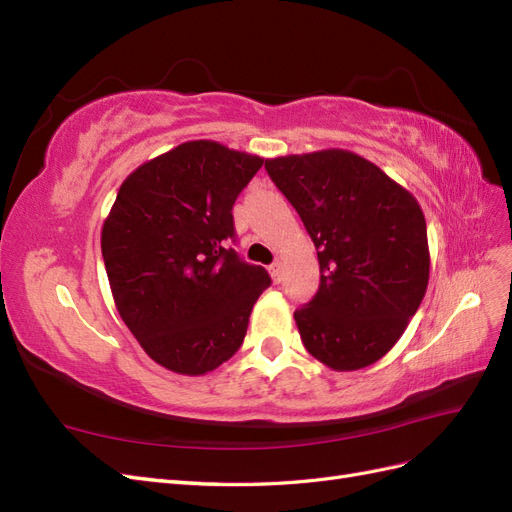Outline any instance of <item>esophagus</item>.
I'll list each match as a JSON object with an SVG mask.
<instances>
[{"label":"esophagus","instance_id":"esophagus-1","mask_svg":"<svg viewBox=\"0 0 512 512\" xmlns=\"http://www.w3.org/2000/svg\"><path fill=\"white\" fill-rule=\"evenodd\" d=\"M269 273H271L275 284L282 282V265H280V262H273V265L269 267Z\"/></svg>","mask_w":512,"mask_h":512}]
</instances>
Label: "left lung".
I'll return each mask as SVG.
<instances>
[{"label": "left lung", "instance_id": "left-lung-1", "mask_svg": "<svg viewBox=\"0 0 512 512\" xmlns=\"http://www.w3.org/2000/svg\"><path fill=\"white\" fill-rule=\"evenodd\" d=\"M265 168L318 252L320 288L294 312L303 346L335 371L376 363L404 335L429 284L421 205L346 149L292 153Z\"/></svg>", "mask_w": 512, "mask_h": 512}]
</instances>
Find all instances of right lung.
<instances>
[{
    "mask_svg": "<svg viewBox=\"0 0 512 512\" xmlns=\"http://www.w3.org/2000/svg\"><path fill=\"white\" fill-rule=\"evenodd\" d=\"M265 158L188 141L126 177L102 226L115 307L141 348L181 376H203L243 344L269 273L243 262L232 205Z\"/></svg>",
    "mask_w": 512,
    "mask_h": 512,
    "instance_id": "right-lung-1",
    "label": "right lung"
}]
</instances>
